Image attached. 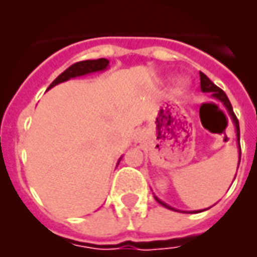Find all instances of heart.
I'll use <instances>...</instances> for the list:
<instances>
[{"instance_id": "obj_1", "label": "heart", "mask_w": 257, "mask_h": 257, "mask_svg": "<svg viewBox=\"0 0 257 257\" xmlns=\"http://www.w3.org/2000/svg\"><path fill=\"white\" fill-rule=\"evenodd\" d=\"M185 84H187V82L184 81V80H180V81H179V85H177V89H179V90H181V89H184V86H185Z\"/></svg>"}]
</instances>
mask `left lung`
Here are the masks:
<instances>
[{
  "mask_svg": "<svg viewBox=\"0 0 257 257\" xmlns=\"http://www.w3.org/2000/svg\"><path fill=\"white\" fill-rule=\"evenodd\" d=\"M200 88H201V90L205 93H212V96L216 97V98H219L221 102H223L224 105H225V108L228 109V112H229V114H231L232 120H233V122H235V126H236V133H237V144H239V159L240 156H241V149H240V129H239V120H237V117H236V114L233 113V109H232V105L231 102H229V100H228L227 94L224 93L223 89H220L219 86L215 85L213 82L209 80V78L205 76L204 73H201L200 72ZM240 163V160H239ZM155 199L157 200V203H160L161 205H164L165 208H169V209H172V211H175L173 208H171L169 205H167L165 203H163L161 200H159L157 197H155Z\"/></svg>",
  "mask_w": 257,
  "mask_h": 257,
  "instance_id": "left-lung-1",
  "label": "left lung"
}]
</instances>
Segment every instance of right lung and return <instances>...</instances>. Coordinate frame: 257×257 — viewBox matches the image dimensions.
Listing matches in <instances>:
<instances>
[{"label":"right lung","mask_w":257,"mask_h":257,"mask_svg":"<svg viewBox=\"0 0 257 257\" xmlns=\"http://www.w3.org/2000/svg\"><path fill=\"white\" fill-rule=\"evenodd\" d=\"M109 65L108 60L105 58H98V60H86V61L76 62L73 65H70L66 70H64L56 80H54L48 89L53 88L54 85H57L60 82H64L69 78L77 77V76H82V74L92 73V72H97V70L106 69V66Z\"/></svg>","instance_id":"1"}]
</instances>
